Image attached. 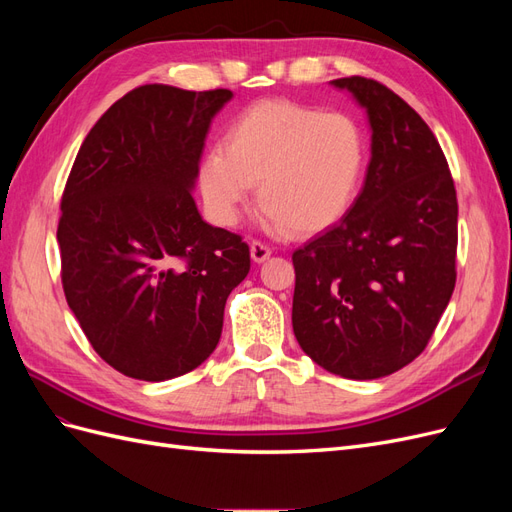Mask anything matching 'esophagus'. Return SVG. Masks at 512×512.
I'll use <instances>...</instances> for the list:
<instances>
[{
    "mask_svg": "<svg viewBox=\"0 0 512 512\" xmlns=\"http://www.w3.org/2000/svg\"><path fill=\"white\" fill-rule=\"evenodd\" d=\"M250 254H252V260L260 265V262H265L271 256V247L265 245V243H260V241H252L250 243Z\"/></svg>",
    "mask_w": 512,
    "mask_h": 512,
    "instance_id": "1",
    "label": "esophagus"
}]
</instances>
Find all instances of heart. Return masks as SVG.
I'll list each match as a JSON object with an SVG mask.
<instances>
[{"label":"heart","mask_w":512,"mask_h":512,"mask_svg":"<svg viewBox=\"0 0 512 512\" xmlns=\"http://www.w3.org/2000/svg\"><path fill=\"white\" fill-rule=\"evenodd\" d=\"M365 162L367 136L352 115L262 100L228 123L224 147L203 153L196 181L213 224H235L258 183L267 226L312 235L348 213Z\"/></svg>","instance_id":"obj_1"}]
</instances>
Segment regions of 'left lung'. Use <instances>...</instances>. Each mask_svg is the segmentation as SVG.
Masks as SVG:
<instances>
[{"label":"left lung","mask_w":512,"mask_h":512,"mask_svg":"<svg viewBox=\"0 0 512 512\" xmlns=\"http://www.w3.org/2000/svg\"><path fill=\"white\" fill-rule=\"evenodd\" d=\"M369 123L361 194L329 230L292 254V329L322 369L376 380L412 363L455 290L457 194L444 153L410 104L350 76Z\"/></svg>","instance_id":"1"}]
</instances>
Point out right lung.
<instances>
[{
	"label": "right lung",
	"mask_w": 512,
	"mask_h": 512,
	"mask_svg": "<svg viewBox=\"0 0 512 512\" xmlns=\"http://www.w3.org/2000/svg\"><path fill=\"white\" fill-rule=\"evenodd\" d=\"M230 89L143 85L98 119L74 160L57 243L66 301L123 376L162 382L209 359L250 247L192 198L211 121Z\"/></svg>",
	"instance_id": "right-lung-1"
}]
</instances>
